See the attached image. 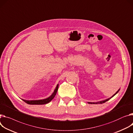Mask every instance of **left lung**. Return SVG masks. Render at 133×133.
Wrapping results in <instances>:
<instances>
[{
    "label": "left lung",
    "instance_id": "1",
    "mask_svg": "<svg viewBox=\"0 0 133 133\" xmlns=\"http://www.w3.org/2000/svg\"><path fill=\"white\" fill-rule=\"evenodd\" d=\"M120 89H119L116 93H115L112 96H111L110 98H108V99H105V100H103V101H99V102H96V103H95V102H88V103H89V104H102V103H105V102H107L108 101H109V99H110L111 98H112V97L114 96H115L116 95L118 92H119V91L120 90Z\"/></svg>",
    "mask_w": 133,
    "mask_h": 133
}]
</instances>
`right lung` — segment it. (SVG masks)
<instances>
[{
	"mask_svg": "<svg viewBox=\"0 0 133 133\" xmlns=\"http://www.w3.org/2000/svg\"><path fill=\"white\" fill-rule=\"evenodd\" d=\"M58 87H59V84H58L55 88V89L54 90V92L52 93V94L49 96V97L45 99H38V100H25L23 99H22L24 102H25L26 103H27L28 104L30 105H43V104H46L47 103H49L50 102H51L54 98L55 96H56L57 92L58 89Z\"/></svg>",
	"mask_w": 133,
	"mask_h": 133,
	"instance_id": "right-lung-1",
	"label": "right lung"
}]
</instances>
